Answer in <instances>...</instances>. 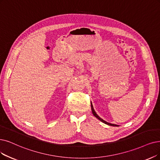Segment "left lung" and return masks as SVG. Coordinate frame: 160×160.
<instances>
[{"mask_svg":"<svg viewBox=\"0 0 160 160\" xmlns=\"http://www.w3.org/2000/svg\"><path fill=\"white\" fill-rule=\"evenodd\" d=\"M91 110H92V113H93V115L94 116L97 118H98L100 121H101L102 122H103V123H106V124H107V125H111V126H118L117 125H115V124H112V123H108V122H106V121H105L104 120H103L102 119V118H100L98 115L97 114V113L95 112V111H94V108H93V106H92V103H91Z\"/></svg>","mask_w":160,"mask_h":160,"instance_id":"obj_1","label":"left lung"}]
</instances>
